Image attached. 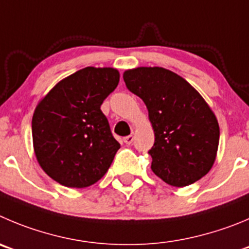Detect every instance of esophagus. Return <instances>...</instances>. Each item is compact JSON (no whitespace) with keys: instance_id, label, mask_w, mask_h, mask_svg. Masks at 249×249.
<instances>
[{"instance_id":"1","label":"esophagus","mask_w":249,"mask_h":249,"mask_svg":"<svg viewBox=\"0 0 249 249\" xmlns=\"http://www.w3.org/2000/svg\"><path fill=\"white\" fill-rule=\"evenodd\" d=\"M132 141H134V136H132V135L125 136V138H124V142L126 143V145H130V143H132Z\"/></svg>"}]
</instances>
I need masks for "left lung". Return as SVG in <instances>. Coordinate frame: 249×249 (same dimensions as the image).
Masks as SVG:
<instances>
[{"mask_svg":"<svg viewBox=\"0 0 249 249\" xmlns=\"http://www.w3.org/2000/svg\"><path fill=\"white\" fill-rule=\"evenodd\" d=\"M127 89L146 104L155 131L151 169L173 187L203 178L216 159L220 127L215 114L184 78L163 67L124 72Z\"/></svg>","mask_w":249,"mask_h":249,"instance_id":"8db88e82","label":"left lung"}]
</instances>
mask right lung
Wrapping results in <instances>:
<instances>
[{
    "instance_id": "obj_1",
    "label": "right lung",
    "mask_w": 249,
    "mask_h": 249,
    "mask_svg": "<svg viewBox=\"0 0 249 249\" xmlns=\"http://www.w3.org/2000/svg\"><path fill=\"white\" fill-rule=\"evenodd\" d=\"M119 77L110 67H85L57 83L36 108L32 134L36 160L61 185L89 187L110 167L120 143L101 106Z\"/></svg>"
}]
</instances>
